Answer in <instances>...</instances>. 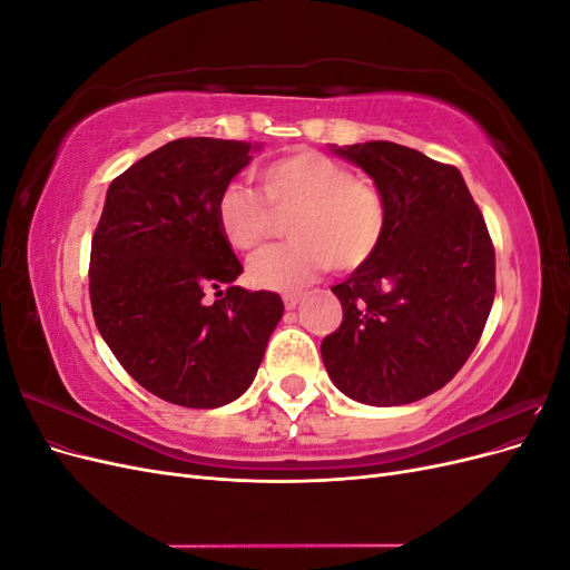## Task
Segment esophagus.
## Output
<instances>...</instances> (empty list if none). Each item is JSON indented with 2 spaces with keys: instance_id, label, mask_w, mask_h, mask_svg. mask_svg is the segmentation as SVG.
<instances>
[{
  "instance_id": "1",
  "label": "esophagus",
  "mask_w": 570,
  "mask_h": 570,
  "mask_svg": "<svg viewBox=\"0 0 570 570\" xmlns=\"http://www.w3.org/2000/svg\"><path fill=\"white\" fill-rule=\"evenodd\" d=\"M304 299V295L302 292H287V295L283 297V302H285V308H297V304Z\"/></svg>"
}]
</instances>
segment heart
<instances>
[{"label": "heart", "mask_w": 570, "mask_h": 570, "mask_svg": "<svg viewBox=\"0 0 570 570\" xmlns=\"http://www.w3.org/2000/svg\"><path fill=\"white\" fill-rule=\"evenodd\" d=\"M258 193L228 185L216 199L218 233L235 252H256L287 220L289 243L249 264V281L273 292L314 283L327 268H364L387 235V202L371 180L316 149H295L256 170Z\"/></svg>", "instance_id": "1"}]
</instances>
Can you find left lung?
Returning <instances> with one entry per match:
<instances>
[{
    "instance_id": "8db88e82",
    "label": "left lung",
    "mask_w": 570,
    "mask_h": 570,
    "mask_svg": "<svg viewBox=\"0 0 570 570\" xmlns=\"http://www.w3.org/2000/svg\"><path fill=\"white\" fill-rule=\"evenodd\" d=\"M335 151L373 178L390 220L377 254L333 287L342 323L323 364L356 402L411 404L450 383L485 331L492 237L456 166L383 140Z\"/></svg>"
}]
</instances>
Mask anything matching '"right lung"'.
<instances>
[{"label":"right lung","mask_w":570,"mask_h":570,"mask_svg":"<svg viewBox=\"0 0 570 570\" xmlns=\"http://www.w3.org/2000/svg\"><path fill=\"white\" fill-rule=\"evenodd\" d=\"M249 149L180 137L147 154L114 178L92 235L99 333L130 377L170 404L237 400L283 318L281 295L233 285L243 264L216 223L220 189L249 164ZM209 288L219 297L212 305Z\"/></svg>","instance_id":"right-lung-1"}]
</instances>
